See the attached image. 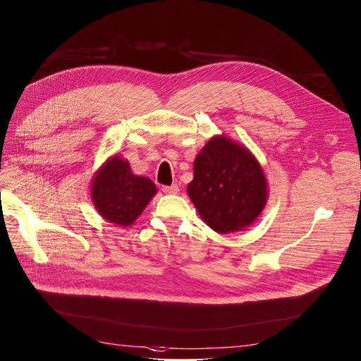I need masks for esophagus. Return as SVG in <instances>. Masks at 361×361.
I'll return each mask as SVG.
<instances>
[{
    "instance_id": "esophagus-1",
    "label": "esophagus",
    "mask_w": 361,
    "mask_h": 361,
    "mask_svg": "<svg viewBox=\"0 0 361 361\" xmlns=\"http://www.w3.org/2000/svg\"><path fill=\"white\" fill-rule=\"evenodd\" d=\"M162 190L168 195H177L178 190H180V187L177 184H171V185H164Z\"/></svg>"
}]
</instances>
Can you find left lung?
I'll list each match as a JSON object with an SVG mask.
<instances>
[{
	"instance_id": "left-lung-1",
	"label": "left lung",
	"mask_w": 361,
	"mask_h": 361,
	"mask_svg": "<svg viewBox=\"0 0 361 361\" xmlns=\"http://www.w3.org/2000/svg\"><path fill=\"white\" fill-rule=\"evenodd\" d=\"M187 193L203 221L226 234L255 221L267 200V181L247 149L214 137L196 156Z\"/></svg>"
}]
</instances>
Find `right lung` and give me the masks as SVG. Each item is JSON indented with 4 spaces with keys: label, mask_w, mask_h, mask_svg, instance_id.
<instances>
[{
    "label": "right lung",
    "mask_w": 361,
    "mask_h": 361,
    "mask_svg": "<svg viewBox=\"0 0 361 361\" xmlns=\"http://www.w3.org/2000/svg\"><path fill=\"white\" fill-rule=\"evenodd\" d=\"M156 193V185L146 177L134 176L130 164L114 156L92 180L91 199L107 221L130 226Z\"/></svg>",
    "instance_id": "right-lung-1"
}]
</instances>
